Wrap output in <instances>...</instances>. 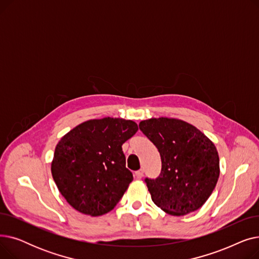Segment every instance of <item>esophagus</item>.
Wrapping results in <instances>:
<instances>
[{
	"label": "esophagus",
	"instance_id": "obj_1",
	"mask_svg": "<svg viewBox=\"0 0 259 259\" xmlns=\"http://www.w3.org/2000/svg\"><path fill=\"white\" fill-rule=\"evenodd\" d=\"M134 176L135 178H137V180H141V179H143V176H144V171L143 170H139V171H137L134 173Z\"/></svg>",
	"mask_w": 259,
	"mask_h": 259
}]
</instances>
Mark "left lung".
Listing matches in <instances>:
<instances>
[{
  "mask_svg": "<svg viewBox=\"0 0 259 259\" xmlns=\"http://www.w3.org/2000/svg\"><path fill=\"white\" fill-rule=\"evenodd\" d=\"M139 126L161 159L158 178L145 180L153 202L173 216L198 210L220 178V157L213 142L179 118L153 117Z\"/></svg>",
  "mask_w": 259,
  "mask_h": 259,
  "instance_id": "obj_1",
  "label": "left lung"
}]
</instances>
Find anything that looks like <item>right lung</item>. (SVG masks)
<instances>
[{
    "mask_svg": "<svg viewBox=\"0 0 259 259\" xmlns=\"http://www.w3.org/2000/svg\"><path fill=\"white\" fill-rule=\"evenodd\" d=\"M130 119H89L58 143L51 174L59 191L76 211L101 216L111 211L133 181L121 145L137 133Z\"/></svg>",
    "mask_w": 259,
    "mask_h": 259,
    "instance_id": "obj_1",
    "label": "right lung"
}]
</instances>
